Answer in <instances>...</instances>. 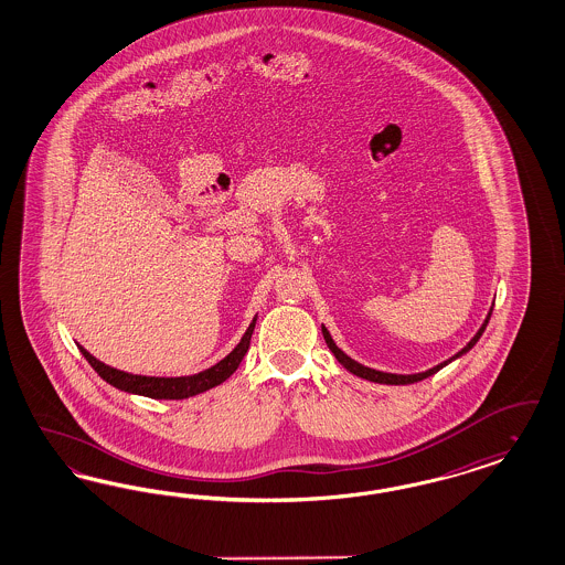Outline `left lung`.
<instances>
[{
    "instance_id": "obj_1",
    "label": "left lung",
    "mask_w": 565,
    "mask_h": 565,
    "mask_svg": "<svg viewBox=\"0 0 565 565\" xmlns=\"http://www.w3.org/2000/svg\"><path fill=\"white\" fill-rule=\"evenodd\" d=\"M492 307H494V305H492ZM492 307H490V311H488L484 323L480 326V330L476 331V335H473V338L467 342L466 347H463L461 351L457 352V354H452V356L447 359V361H443V363L434 365L431 370L419 371V373H388V371H377L371 370V367H365V365H361L359 361L351 359L347 352L340 351V349L335 347V342H333V338H331V333L328 331L326 326H321V331H323V338H326V342H328V349L333 352V356L338 359V363H340L344 370L351 371L352 375H359V377H363V380H370V382H375V384L407 386V384H415V382H422V380H426V377H429V375H434L436 371H440L443 367H447L448 363H452L455 359H459V356H463L466 352L471 351V349L476 347V342L480 340V335H482L484 330H487L488 321H490V315H492Z\"/></svg>"
}]
</instances>
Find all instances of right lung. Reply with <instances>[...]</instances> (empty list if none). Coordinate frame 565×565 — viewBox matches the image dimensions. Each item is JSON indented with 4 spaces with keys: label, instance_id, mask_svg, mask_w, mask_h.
Returning <instances> with one entry per match:
<instances>
[{
    "label": "right lung",
    "instance_id": "right-lung-1",
    "mask_svg": "<svg viewBox=\"0 0 565 565\" xmlns=\"http://www.w3.org/2000/svg\"><path fill=\"white\" fill-rule=\"evenodd\" d=\"M254 326H256V315H254L253 323L248 326L246 333L242 335V340L237 342V347L225 359H221L211 370L200 371L194 375H181V377H156V375L127 373V371L104 365L102 361L85 351L83 347H78V351L87 359V363L98 371L99 377L104 382H108L110 386H115V388L129 392V394L156 398V401H183V398H190V396L202 394L206 390L223 384L239 367L244 354L250 349Z\"/></svg>",
    "mask_w": 565,
    "mask_h": 565
}]
</instances>
